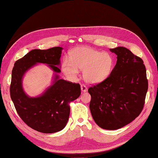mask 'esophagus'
<instances>
[{
  "instance_id": "1",
  "label": "esophagus",
  "mask_w": 158,
  "mask_h": 158,
  "mask_svg": "<svg viewBox=\"0 0 158 158\" xmlns=\"http://www.w3.org/2000/svg\"><path fill=\"white\" fill-rule=\"evenodd\" d=\"M81 91L82 92H86L87 91V87L85 85H81Z\"/></svg>"
}]
</instances>
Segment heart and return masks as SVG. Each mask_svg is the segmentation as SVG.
<instances>
[{
  "mask_svg": "<svg viewBox=\"0 0 158 158\" xmlns=\"http://www.w3.org/2000/svg\"><path fill=\"white\" fill-rule=\"evenodd\" d=\"M113 66V58L108 53L90 47L73 48L70 60L65 59L61 65L63 72L69 77H76L79 70H83L85 79L89 82H101L110 76Z\"/></svg>",
  "mask_w": 158,
  "mask_h": 158,
  "instance_id": "b5f03b06",
  "label": "heart"
}]
</instances>
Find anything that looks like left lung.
<instances>
[{
  "instance_id": "left-lung-1",
  "label": "left lung",
  "mask_w": 158,
  "mask_h": 158,
  "mask_svg": "<svg viewBox=\"0 0 158 158\" xmlns=\"http://www.w3.org/2000/svg\"><path fill=\"white\" fill-rule=\"evenodd\" d=\"M110 51L117 55L110 76L90 86L89 109L97 125L115 130L127 125L142 111L148 89L145 66L142 58L118 47Z\"/></svg>"
}]
</instances>
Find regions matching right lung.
<instances>
[{
  "label": "right lung",
  "instance_id": "add662e5",
  "mask_svg": "<svg viewBox=\"0 0 158 158\" xmlns=\"http://www.w3.org/2000/svg\"><path fill=\"white\" fill-rule=\"evenodd\" d=\"M63 48L32 50L15 63L12 70L10 95L16 112L31 128L43 133H54L62 130L70 115L69 104L81 95V86L56 75L53 85L38 97H29L23 92L22 81L25 72L37 63L48 64L60 73Z\"/></svg>",
  "mask_w": 158,
  "mask_h": 158
}]
</instances>
